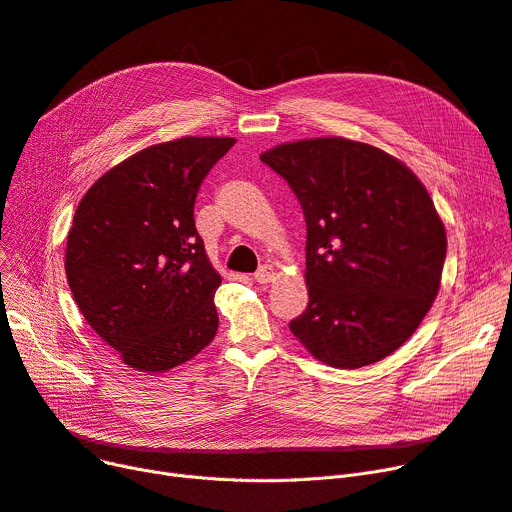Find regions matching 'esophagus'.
Instances as JSON below:
<instances>
[{
    "label": "esophagus",
    "mask_w": 512,
    "mask_h": 512,
    "mask_svg": "<svg viewBox=\"0 0 512 512\" xmlns=\"http://www.w3.org/2000/svg\"><path fill=\"white\" fill-rule=\"evenodd\" d=\"M274 276H276V270L272 265H261L253 278H255L257 284H267V282L274 280Z\"/></svg>",
    "instance_id": "obj_1"
}]
</instances>
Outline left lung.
Segmentation results:
<instances>
[{
	"label": "left lung",
	"instance_id": "obj_1",
	"mask_svg": "<svg viewBox=\"0 0 512 512\" xmlns=\"http://www.w3.org/2000/svg\"><path fill=\"white\" fill-rule=\"evenodd\" d=\"M307 224V309L290 332L332 367L382 361L419 328L440 290L446 230L419 178L365 143L307 139L261 155Z\"/></svg>",
	"mask_w": 512,
	"mask_h": 512
}]
</instances>
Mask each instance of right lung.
<instances>
[{
	"mask_svg": "<svg viewBox=\"0 0 512 512\" xmlns=\"http://www.w3.org/2000/svg\"><path fill=\"white\" fill-rule=\"evenodd\" d=\"M236 141L184 137L105 172L78 203L66 278L87 324L139 371H168L218 332L222 284L195 228L197 193Z\"/></svg>",
	"mask_w": 512,
	"mask_h": 512,
	"instance_id": "1",
	"label": "right lung"
}]
</instances>
